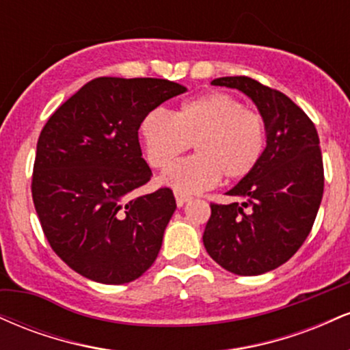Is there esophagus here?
Masks as SVG:
<instances>
[{"instance_id":"1","label":"esophagus","mask_w":350,"mask_h":350,"mask_svg":"<svg viewBox=\"0 0 350 350\" xmlns=\"http://www.w3.org/2000/svg\"><path fill=\"white\" fill-rule=\"evenodd\" d=\"M174 196H176V202H178V206H179V207H180V206H184V204H186L187 200H191V196H189V194H184V192L176 191V192H174Z\"/></svg>"}]
</instances>
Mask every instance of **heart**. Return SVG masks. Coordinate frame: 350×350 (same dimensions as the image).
Returning a JSON list of instances; mask_svg holds the SVG:
<instances>
[{"instance_id":"heart-1","label":"heart","mask_w":350,"mask_h":350,"mask_svg":"<svg viewBox=\"0 0 350 350\" xmlns=\"http://www.w3.org/2000/svg\"><path fill=\"white\" fill-rule=\"evenodd\" d=\"M144 152L152 167L170 164L194 143L198 154L172 164L164 183L179 192H199L220 178H247L262 161L267 122L226 92H208L180 103L172 115L154 108L139 124Z\"/></svg>"}]
</instances>
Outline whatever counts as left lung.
<instances>
[{
    "instance_id": "obj_1",
    "label": "left lung",
    "mask_w": 350,
    "mask_h": 350,
    "mask_svg": "<svg viewBox=\"0 0 350 350\" xmlns=\"http://www.w3.org/2000/svg\"><path fill=\"white\" fill-rule=\"evenodd\" d=\"M212 85L239 88L267 122L262 161L226 192L239 200L211 204L202 240L212 260L242 276L271 271L299 250L324 192V166L314 123L283 92L237 75Z\"/></svg>"
}]
</instances>
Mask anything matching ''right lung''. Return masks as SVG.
Listing matches in <instances>:
<instances>
[{
  "instance_id": "add662e5",
  "label": "right lung",
  "mask_w": 350,
  "mask_h": 350,
  "mask_svg": "<svg viewBox=\"0 0 350 350\" xmlns=\"http://www.w3.org/2000/svg\"><path fill=\"white\" fill-rule=\"evenodd\" d=\"M186 87L166 79L98 77L44 124L31 192L51 248L79 275L130 283L154 263L176 211L170 187L133 198L151 179L138 130Z\"/></svg>"
}]
</instances>
